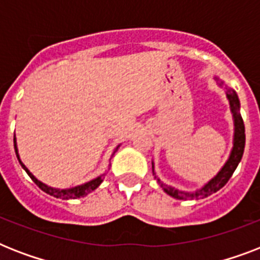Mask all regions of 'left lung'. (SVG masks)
Returning a JSON list of instances; mask_svg holds the SVG:
<instances>
[{
	"instance_id": "obj_1",
	"label": "left lung",
	"mask_w": 260,
	"mask_h": 260,
	"mask_svg": "<svg viewBox=\"0 0 260 260\" xmlns=\"http://www.w3.org/2000/svg\"><path fill=\"white\" fill-rule=\"evenodd\" d=\"M217 79V78H216ZM218 81V79H217ZM220 86H222V82H220ZM226 97L230 100L231 112L234 114V122H235V135H234V147L231 151V155L226 163L224 165L221 170L218 171V174L213 179H210L202 189L194 191V193H185V191H179V190L174 189L171 186H167L166 183L160 182L159 178L158 183L160 185L165 191L169 196L177 198V200H198V198H205L210 194L216 193L221 189L222 186L225 185L226 182L230 181V178L232 177L234 171L236 170V167L242 160L243 152H244V146H246V129H244V122H243L242 114L239 112L240 109V102H239L238 94L232 89H226ZM152 173H154V165H152ZM155 174V173H154Z\"/></svg>"
}]
</instances>
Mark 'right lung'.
Masks as SVG:
<instances>
[{
    "label": "right lung",
    "mask_w": 260,
    "mask_h": 260,
    "mask_svg": "<svg viewBox=\"0 0 260 260\" xmlns=\"http://www.w3.org/2000/svg\"><path fill=\"white\" fill-rule=\"evenodd\" d=\"M13 142H14V151H16V155H17L18 162H20V165H21L22 169L26 171V174L29 175L30 179H32V181H34L35 183H36V185H38L39 187L43 190V191H46V193L50 194V196H54V197H56V198H62V200H75V198L85 197V196H87L89 193H91L94 189H97L98 186L101 185V182L104 181L105 174H102V175L97 177L95 179H93V181L87 182V183H83V185H81V186H75V187H71V189L59 190V189H54V187H50V186L44 185L43 182L39 181L38 178H35L34 175H32V173H30V171L28 170V169H26L24 165H22V162L20 160V158H18L17 146H16V138H13ZM117 148H116V150H117Z\"/></svg>",
    "instance_id": "add662e5"
}]
</instances>
